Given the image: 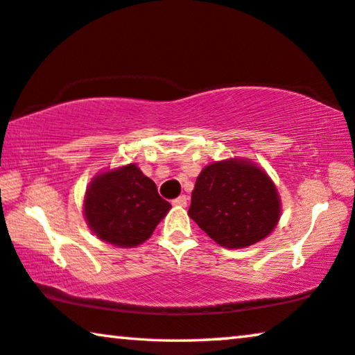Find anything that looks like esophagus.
Here are the masks:
<instances>
[{"instance_id":"esophagus-1","label":"esophagus","mask_w":355,"mask_h":355,"mask_svg":"<svg viewBox=\"0 0 355 355\" xmlns=\"http://www.w3.org/2000/svg\"><path fill=\"white\" fill-rule=\"evenodd\" d=\"M172 204L175 205V207H187V204H188V198H187V196H180V198H177V199H173V200H172Z\"/></svg>"}]
</instances>
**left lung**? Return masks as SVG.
<instances>
[{
	"label": "left lung",
	"instance_id": "8db88e82",
	"mask_svg": "<svg viewBox=\"0 0 355 355\" xmlns=\"http://www.w3.org/2000/svg\"><path fill=\"white\" fill-rule=\"evenodd\" d=\"M282 202L266 171L250 159L230 157L205 166L188 210L200 230L225 248H245L276 228Z\"/></svg>",
	"mask_w": 355,
	"mask_h": 355
}]
</instances>
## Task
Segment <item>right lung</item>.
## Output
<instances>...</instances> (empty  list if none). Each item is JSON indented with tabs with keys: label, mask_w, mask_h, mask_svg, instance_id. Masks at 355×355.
<instances>
[{
	"label": "right lung",
	"mask_w": 355,
	"mask_h": 355,
	"mask_svg": "<svg viewBox=\"0 0 355 355\" xmlns=\"http://www.w3.org/2000/svg\"><path fill=\"white\" fill-rule=\"evenodd\" d=\"M172 205L135 162L108 168L86 188L83 215L100 241L119 248L144 244Z\"/></svg>",
	"instance_id": "add662e5"
}]
</instances>
